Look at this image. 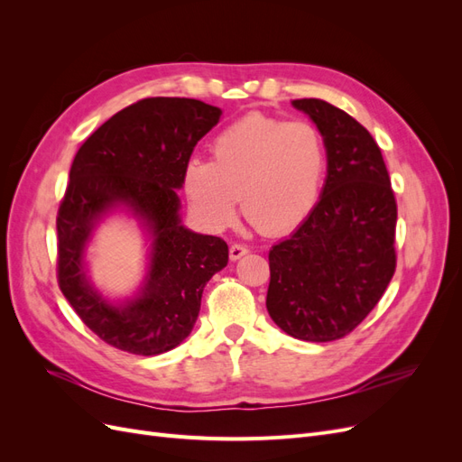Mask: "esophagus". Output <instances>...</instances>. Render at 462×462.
<instances>
[{
    "label": "esophagus",
    "instance_id": "1",
    "mask_svg": "<svg viewBox=\"0 0 462 462\" xmlns=\"http://www.w3.org/2000/svg\"><path fill=\"white\" fill-rule=\"evenodd\" d=\"M246 253H248V248H246L245 245H241V243H233V245L229 246V258H231V260H239V258H243Z\"/></svg>",
    "mask_w": 462,
    "mask_h": 462
}]
</instances>
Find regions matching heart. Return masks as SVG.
Segmentation results:
<instances>
[{"instance_id": "heart-1", "label": "heart", "mask_w": 462, "mask_h": 462, "mask_svg": "<svg viewBox=\"0 0 462 462\" xmlns=\"http://www.w3.org/2000/svg\"><path fill=\"white\" fill-rule=\"evenodd\" d=\"M212 162L190 160L183 189L194 214L227 227L243 197L245 216L263 235L297 229L312 214L328 173V144L318 127L250 114L223 129Z\"/></svg>"}]
</instances>
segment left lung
Here are the masks:
<instances>
[{"instance_id":"1","label":"left lung","mask_w":462,"mask_h":462,"mask_svg":"<svg viewBox=\"0 0 462 462\" xmlns=\"http://www.w3.org/2000/svg\"><path fill=\"white\" fill-rule=\"evenodd\" d=\"M328 144L324 192L289 239L270 250L265 306L291 337L343 339L380 302L397 268V200L382 150L343 109L292 102Z\"/></svg>"}]
</instances>
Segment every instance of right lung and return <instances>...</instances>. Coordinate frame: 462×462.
<instances>
[{"instance_id": "add662e5", "label": "right lung", "mask_w": 462, "mask_h": 462, "mask_svg": "<svg viewBox=\"0 0 462 462\" xmlns=\"http://www.w3.org/2000/svg\"><path fill=\"white\" fill-rule=\"evenodd\" d=\"M221 109L190 97H144L107 119L77 152L58 209V283L85 326L131 355L171 351L192 331L202 291L229 260L221 236L185 229L179 219L183 171ZM125 203L154 235L145 291L111 307L88 285L81 254L95 221Z\"/></svg>"}]
</instances>
